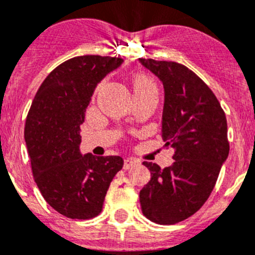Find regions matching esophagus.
<instances>
[{
	"label": "esophagus",
	"mask_w": 255,
	"mask_h": 255,
	"mask_svg": "<svg viewBox=\"0 0 255 255\" xmlns=\"http://www.w3.org/2000/svg\"><path fill=\"white\" fill-rule=\"evenodd\" d=\"M136 164H137V160L132 159V157H128V159L124 160V169L128 170V169L132 168V166L136 165Z\"/></svg>",
	"instance_id": "1"
}]
</instances>
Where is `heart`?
Instances as JSON below:
<instances>
[{"mask_svg":"<svg viewBox=\"0 0 255 255\" xmlns=\"http://www.w3.org/2000/svg\"><path fill=\"white\" fill-rule=\"evenodd\" d=\"M134 89L135 93H144V91H147V90L155 89V86L146 75L136 74L134 77Z\"/></svg>","mask_w":255,"mask_h":255,"instance_id":"heart-1","label":"heart"}]
</instances>
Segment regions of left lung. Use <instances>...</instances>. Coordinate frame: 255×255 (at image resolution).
Instances as JSON below:
<instances>
[{"mask_svg":"<svg viewBox=\"0 0 255 255\" xmlns=\"http://www.w3.org/2000/svg\"><path fill=\"white\" fill-rule=\"evenodd\" d=\"M161 81V137L175 149L170 166L144 161L150 181L140 190L145 217L175 224L203 207L229 155L227 118L212 90L184 65L139 59Z\"/></svg>","mask_w":255,"mask_h":255,"instance_id":"8db88e82","label":"left lung"}]
</instances>
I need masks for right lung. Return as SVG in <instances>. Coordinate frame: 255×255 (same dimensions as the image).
I'll use <instances>...</instances> for the list:
<instances>
[{"instance_id":"1","label":"right lung","mask_w":255,"mask_h":255,"mask_svg":"<svg viewBox=\"0 0 255 255\" xmlns=\"http://www.w3.org/2000/svg\"><path fill=\"white\" fill-rule=\"evenodd\" d=\"M123 62L98 55L67 60L41 84L26 119L33 179L50 207L71 219L96 217L114 176L123 169L121 156L80 151V125L94 91Z\"/></svg>"}]
</instances>
